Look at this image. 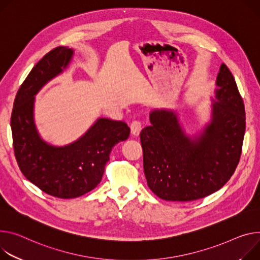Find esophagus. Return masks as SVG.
Masks as SVG:
<instances>
[{
	"instance_id": "1",
	"label": "esophagus",
	"mask_w": 260,
	"mask_h": 260,
	"mask_svg": "<svg viewBox=\"0 0 260 260\" xmlns=\"http://www.w3.org/2000/svg\"><path fill=\"white\" fill-rule=\"evenodd\" d=\"M131 131L132 134L135 136H138L140 134V132L142 131V122L140 120H133L131 123Z\"/></svg>"
}]
</instances>
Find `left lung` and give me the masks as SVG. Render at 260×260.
<instances>
[{
	"label": "left lung",
	"mask_w": 260,
	"mask_h": 260,
	"mask_svg": "<svg viewBox=\"0 0 260 260\" xmlns=\"http://www.w3.org/2000/svg\"><path fill=\"white\" fill-rule=\"evenodd\" d=\"M211 118L203 131L186 135L177 114L153 110L140 134L144 174L150 190L167 201H192L217 192L230 179L242 154L245 106L223 63L217 77Z\"/></svg>",
	"instance_id": "1"
}]
</instances>
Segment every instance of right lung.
I'll return each mask as SVG.
<instances>
[{
  "mask_svg": "<svg viewBox=\"0 0 260 260\" xmlns=\"http://www.w3.org/2000/svg\"><path fill=\"white\" fill-rule=\"evenodd\" d=\"M74 50L58 46L46 54L21 84L11 114L13 148L25 177L41 191L70 199L93 190L102 180L110 152L129 136L123 121L99 118L81 138L65 146H54L41 139L34 121V103L38 91L63 73Z\"/></svg>",
  "mask_w": 260,
  "mask_h": 260,
  "instance_id": "obj_1",
  "label": "right lung"
}]
</instances>
